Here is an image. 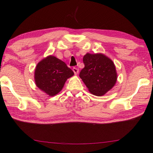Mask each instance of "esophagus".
<instances>
[{"label": "esophagus", "instance_id": "obj_1", "mask_svg": "<svg viewBox=\"0 0 153 153\" xmlns=\"http://www.w3.org/2000/svg\"><path fill=\"white\" fill-rule=\"evenodd\" d=\"M73 71H74V74H78V72H79V70H78V68H73Z\"/></svg>", "mask_w": 153, "mask_h": 153}]
</instances>
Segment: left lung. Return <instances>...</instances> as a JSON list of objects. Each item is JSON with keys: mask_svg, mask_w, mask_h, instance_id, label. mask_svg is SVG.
<instances>
[{"mask_svg": "<svg viewBox=\"0 0 153 153\" xmlns=\"http://www.w3.org/2000/svg\"><path fill=\"white\" fill-rule=\"evenodd\" d=\"M85 67L80 78L92 94L101 96L110 90L117 81L115 66L111 59L101 53H86L83 58Z\"/></svg>", "mask_w": 153, "mask_h": 153, "instance_id": "8db88e82", "label": "left lung"}]
</instances>
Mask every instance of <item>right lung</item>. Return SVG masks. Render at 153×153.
<instances>
[{
	"label": "right lung",
	"instance_id": "right-lung-1",
	"mask_svg": "<svg viewBox=\"0 0 153 153\" xmlns=\"http://www.w3.org/2000/svg\"><path fill=\"white\" fill-rule=\"evenodd\" d=\"M74 74L65 62L50 56L36 65L34 79L38 88L48 95L53 96L62 90L65 81Z\"/></svg>",
	"mask_w": 153,
	"mask_h": 153
}]
</instances>
